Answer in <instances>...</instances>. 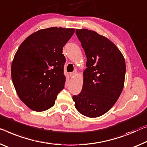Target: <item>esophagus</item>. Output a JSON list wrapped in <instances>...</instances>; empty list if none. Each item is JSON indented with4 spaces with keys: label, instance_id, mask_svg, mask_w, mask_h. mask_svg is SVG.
Here are the masks:
<instances>
[{
    "label": "esophagus",
    "instance_id": "obj_1",
    "mask_svg": "<svg viewBox=\"0 0 147 147\" xmlns=\"http://www.w3.org/2000/svg\"><path fill=\"white\" fill-rule=\"evenodd\" d=\"M77 74H78V71H77L76 70H74L73 72H71V73L70 74V77L71 78H74V77H75Z\"/></svg>",
    "mask_w": 147,
    "mask_h": 147
}]
</instances>
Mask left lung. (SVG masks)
Returning a JSON list of instances; mask_svg holds the SVG:
<instances>
[{"mask_svg": "<svg viewBox=\"0 0 147 147\" xmlns=\"http://www.w3.org/2000/svg\"><path fill=\"white\" fill-rule=\"evenodd\" d=\"M76 35L87 56L82 90L73 96L78 111L89 118L107 113L122 92L125 62L114 42L94 31L77 29Z\"/></svg>", "mask_w": 147, "mask_h": 147, "instance_id": "1", "label": "left lung"}]
</instances>
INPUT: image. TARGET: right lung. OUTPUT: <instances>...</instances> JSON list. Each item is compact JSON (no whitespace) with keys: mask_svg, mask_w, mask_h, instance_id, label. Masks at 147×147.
Segmentation results:
<instances>
[{"mask_svg":"<svg viewBox=\"0 0 147 147\" xmlns=\"http://www.w3.org/2000/svg\"><path fill=\"white\" fill-rule=\"evenodd\" d=\"M74 32L73 28L60 27L40 29L27 37L16 53L12 80L18 95L30 109H49L64 89L66 58L62 49Z\"/></svg>","mask_w":147,"mask_h":147,"instance_id":"1","label":"right lung"}]
</instances>
